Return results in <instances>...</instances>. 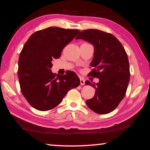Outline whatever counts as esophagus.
<instances>
[{
	"instance_id": "esophagus-1",
	"label": "esophagus",
	"mask_w": 150,
	"mask_h": 150,
	"mask_svg": "<svg viewBox=\"0 0 150 150\" xmlns=\"http://www.w3.org/2000/svg\"><path fill=\"white\" fill-rule=\"evenodd\" d=\"M85 83V81L83 78H80V84L81 85H84Z\"/></svg>"
}]
</instances>
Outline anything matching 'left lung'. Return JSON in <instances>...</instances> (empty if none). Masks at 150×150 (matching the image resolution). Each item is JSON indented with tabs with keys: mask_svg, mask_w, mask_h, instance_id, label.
<instances>
[{
	"mask_svg": "<svg viewBox=\"0 0 150 150\" xmlns=\"http://www.w3.org/2000/svg\"><path fill=\"white\" fill-rule=\"evenodd\" d=\"M76 39H82L95 47L88 76L99 79V82L85 81L96 89L94 97L86 100L88 108L100 115L113 111L125 96L130 72L128 55L120 41L110 33L96 29L81 32Z\"/></svg>",
	"mask_w": 150,
	"mask_h": 150,
	"instance_id": "obj_1",
	"label": "left lung"
}]
</instances>
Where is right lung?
Listing matches in <instances>:
<instances>
[{"label":"right lung","instance_id":"1","mask_svg":"<svg viewBox=\"0 0 150 150\" xmlns=\"http://www.w3.org/2000/svg\"><path fill=\"white\" fill-rule=\"evenodd\" d=\"M79 30L50 27L31 35L20 52L18 77L22 95L32 107L47 111L62 102L67 91L78 87L79 78L67 71L53 73L52 62L58 59L63 48L79 33Z\"/></svg>","mask_w":150,"mask_h":150}]
</instances>
